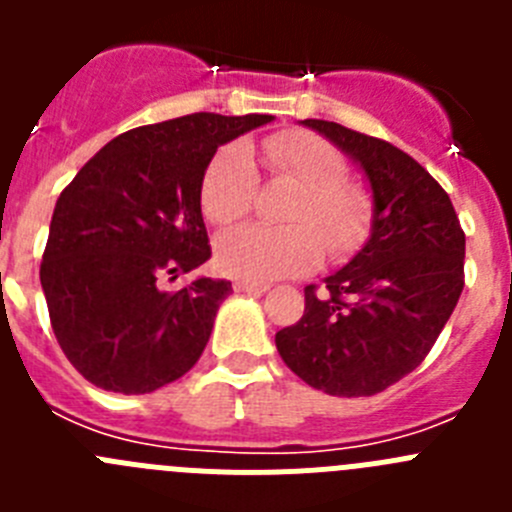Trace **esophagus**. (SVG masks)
I'll return each mask as SVG.
<instances>
[{
	"instance_id": "obj_1",
	"label": "esophagus",
	"mask_w": 512,
	"mask_h": 512,
	"mask_svg": "<svg viewBox=\"0 0 512 512\" xmlns=\"http://www.w3.org/2000/svg\"><path fill=\"white\" fill-rule=\"evenodd\" d=\"M235 292H248V295H259V292H266L269 289V284L264 282H246V279H241V282L233 284Z\"/></svg>"
}]
</instances>
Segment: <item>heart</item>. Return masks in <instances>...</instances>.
Listing matches in <instances>:
<instances>
[{
  "mask_svg": "<svg viewBox=\"0 0 512 512\" xmlns=\"http://www.w3.org/2000/svg\"><path fill=\"white\" fill-rule=\"evenodd\" d=\"M259 156L271 174L300 184L284 210V220L295 225H246L220 235L215 243L220 271L246 282L297 277L320 264L325 243L333 253H343L364 238L369 202L343 179L346 164L328 140L305 130H284L264 138ZM256 189L259 174L246 148H223L202 179V212L215 225L238 223L251 212Z\"/></svg>",
  "mask_w": 512,
  "mask_h": 512,
  "instance_id": "1",
  "label": "heart"
}]
</instances>
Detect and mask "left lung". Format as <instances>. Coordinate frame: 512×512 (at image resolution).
<instances>
[{
  "label": "left lung",
  "instance_id": "obj_1",
  "mask_svg": "<svg viewBox=\"0 0 512 512\" xmlns=\"http://www.w3.org/2000/svg\"><path fill=\"white\" fill-rule=\"evenodd\" d=\"M302 125L361 166L372 187V235L323 287H305V315L279 330L277 351L315 390L377 395L413 372L451 318L467 238L449 194L413 156L338 122Z\"/></svg>",
  "mask_w": 512,
  "mask_h": 512
}]
</instances>
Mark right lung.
Listing matches in <instances>:
<instances>
[{
  "label": "right lung",
  "instance_id": "1",
  "mask_svg": "<svg viewBox=\"0 0 512 512\" xmlns=\"http://www.w3.org/2000/svg\"><path fill=\"white\" fill-rule=\"evenodd\" d=\"M271 120L194 112L143 125L110 140L63 189L40 284L81 377L146 395L197 364L230 282L200 277L174 292L161 282L210 259L200 197L217 148Z\"/></svg>",
  "mask_w": 512,
  "mask_h": 512
}]
</instances>
